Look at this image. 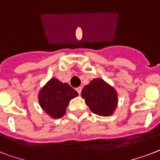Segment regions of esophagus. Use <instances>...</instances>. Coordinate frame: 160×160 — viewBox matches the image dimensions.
Wrapping results in <instances>:
<instances>
[{
  "label": "esophagus",
  "instance_id": "esophagus-1",
  "mask_svg": "<svg viewBox=\"0 0 160 160\" xmlns=\"http://www.w3.org/2000/svg\"><path fill=\"white\" fill-rule=\"evenodd\" d=\"M75 90H76V91L78 92V94H79V95H80V93H81V90H82V87H78V88H76Z\"/></svg>",
  "mask_w": 160,
  "mask_h": 160
}]
</instances>
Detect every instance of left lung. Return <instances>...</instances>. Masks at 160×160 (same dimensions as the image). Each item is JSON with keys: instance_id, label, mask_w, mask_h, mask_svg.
<instances>
[{"instance_id": "left-lung-1", "label": "left lung", "mask_w": 160, "mask_h": 160, "mask_svg": "<svg viewBox=\"0 0 160 160\" xmlns=\"http://www.w3.org/2000/svg\"><path fill=\"white\" fill-rule=\"evenodd\" d=\"M81 95L90 110L98 115H110L116 108L118 100L115 90L101 79L93 80L85 85Z\"/></svg>"}]
</instances>
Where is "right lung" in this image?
<instances>
[{
	"mask_svg": "<svg viewBox=\"0 0 160 160\" xmlns=\"http://www.w3.org/2000/svg\"><path fill=\"white\" fill-rule=\"evenodd\" d=\"M77 95V91L68 84L53 78L40 91L39 101L47 114L58 119L65 114L69 101Z\"/></svg>",
	"mask_w": 160,
	"mask_h": 160,
	"instance_id": "add662e5",
	"label": "right lung"
}]
</instances>
